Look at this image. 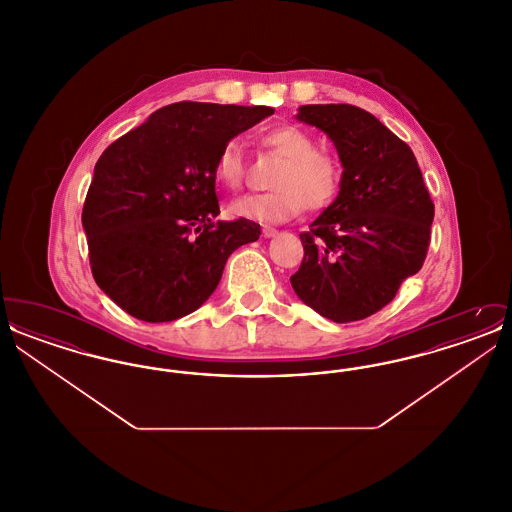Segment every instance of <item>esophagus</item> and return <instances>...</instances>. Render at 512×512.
<instances>
[{
  "mask_svg": "<svg viewBox=\"0 0 512 512\" xmlns=\"http://www.w3.org/2000/svg\"><path fill=\"white\" fill-rule=\"evenodd\" d=\"M278 234V230L276 228H270V226H265L263 228V238H274Z\"/></svg>",
  "mask_w": 512,
  "mask_h": 512,
  "instance_id": "obj_1",
  "label": "esophagus"
}]
</instances>
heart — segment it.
I'll return each instance as SVG.
<instances>
[{
	"mask_svg": "<svg viewBox=\"0 0 512 512\" xmlns=\"http://www.w3.org/2000/svg\"><path fill=\"white\" fill-rule=\"evenodd\" d=\"M261 144L282 157L270 178L274 190L236 199L230 207L234 215L261 222H284L303 209L320 211L334 201L341 184L340 159L326 149H318L315 138L305 128L295 124L272 126L261 134ZM215 178L230 190L242 186L245 155L238 138H230L220 147Z\"/></svg>",
	"mask_w": 512,
	"mask_h": 512,
	"instance_id": "b5f03b06",
	"label": "heart"
}]
</instances>
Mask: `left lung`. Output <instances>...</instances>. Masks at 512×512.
Here are the masks:
<instances>
[{"mask_svg": "<svg viewBox=\"0 0 512 512\" xmlns=\"http://www.w3.org/2000/svg\"><path fill=\"white\" fill-rule=\"evenodd\" d=\"M297 121L326 132L343 172L334 203L299 234L305 255L292 288L324 318L363 320L422 268L434 203L413 149L365 109L301 105Z\"/></svg>", "mask_w": 512, "mask_h": 512, "instance_id": "1", "label": "left lung"}]
</instances>
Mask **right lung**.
Wrapping results in <instances>:
<instances>
[{
  "label": "right lung",
  "instance_id": "1",
  "mask_svg": "<svg viewBox=\"0 0 512 512\" xmlns=\"http://www.w3.org/2000/svg\"><path fill=\"white\" fill-rule=\"evenodd\" d=\"M274 109L180 101L107 147L82 209L94 280L122 311L171 322L199 309L253 220H217L215 159Z\"/></svg>",
  "mask_w": 512,
  "mask_h": 512
}]
</instances>
